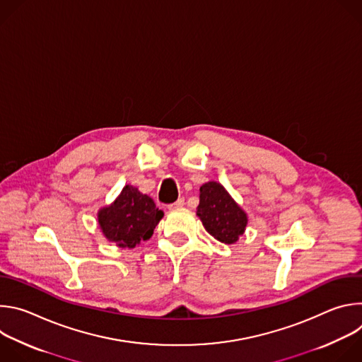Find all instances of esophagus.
<instances>
[{"label": "esophagus", "mask_w": 362, "mask_h": 362, "mask_svg": "<svg viewBox=\"0 0 362 362\" xmlns=\"http://www.w3.org/2000/svg\"><path fill=\"white\" fill-rule=\"evenodd\" d=\"M183 204H185V199L183 197H180V199H177L175 203H172V204H169L168 208H169V211H175V209H179V208H183Z\"/></svg>", "instance_id": "34e87169"}]
</instances>
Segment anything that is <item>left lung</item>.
Instances as JSON below:
<instances>
[{"instance_id":"left-lung-1","label":"left lung","mask_w":362,"mask_h":362,"mask_svg":"<svg viewBox=\"0 0 362 362\" xmlns=\"http://www.w3.org/2000/svg\"><path fill=\"white\" fill-rule=\"evenodd\" d=\"M196 215L206 232L225 245L236 243L247 226V214L223 185L215 180L200 186Z\"/></svg>"}]
</instances>
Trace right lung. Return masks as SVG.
I'll use <instances>...</instances> for the list:
<instances>
[{
	"instance_id": "right-lung-1",
	"label": "right lung",
	"mask_w": 362,
	"mask_h": 362,
	"mask_svg": "<svg viewBox=\"0 0 362 362\" xmlns=\"http://www.w3.org/2000/svg\"><path fill=\"white\" fill-rule=\"evenodd\" d=\"M163 216V211L156 208L150 196L126 185L110 204L98 209L97 222L103 236L109 242L122 249H132L151 238Z\"/></svg>"
}]
</instances>
